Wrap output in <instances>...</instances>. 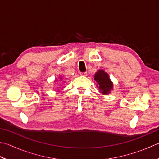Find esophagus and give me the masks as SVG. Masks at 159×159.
I'll use <instances>...</instances> for the list:
<instances>
[{
	"instance_id": "esophagus-1",
	"label": "esophagus",
	"mask_w": 159,
	"mask_h": 159,
	"mask_svg": "<svg viewBox=\"0 0 159 159\" xmlns=\"http://www.w3.org/2000/svg\"><path fill=\"white\" fill-rule=\"evenodd\" d=\"M80 75H82V76H86L87 75V73H86V72H80Z\"/></svg>"
}]
</instances>
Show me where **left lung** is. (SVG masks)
Listing matches in <instances>:
<instances>
[{
	"label": "left lung",
	"mask_w": 159,
	"mask_h": 159,
	"mask_svg": "<svg viewBox=\"0 0 159 159\" xmlns=\"http://www.w3.org/2000/svg\"><path fill=\"white\" fill-rule=\"evenodd\" d=\"M94 80L97 82L98 87L102 94H109L113 89V82L110 80L109 75L103 70H98L95 74Z\"/></svg>",
	"instance_id": "1"
}]
</instances>
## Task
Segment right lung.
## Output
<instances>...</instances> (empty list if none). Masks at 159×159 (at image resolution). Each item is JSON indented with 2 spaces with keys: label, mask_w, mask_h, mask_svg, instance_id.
<instances>
[{
  "label": "right lung",
  "mask_w": 159,
  "mask_h": 159,
  "mask_svg": "<svg viewBox=\"0 0 159 159\" xmlns=\"http://www.w3.org/2000/svg\"><path fill=\"white\" fill-rule=\"evenodd\" d=\"M60 80H61V78H60Z\"/></svg>",
  "instance_id": "1"
}]
</instances>
